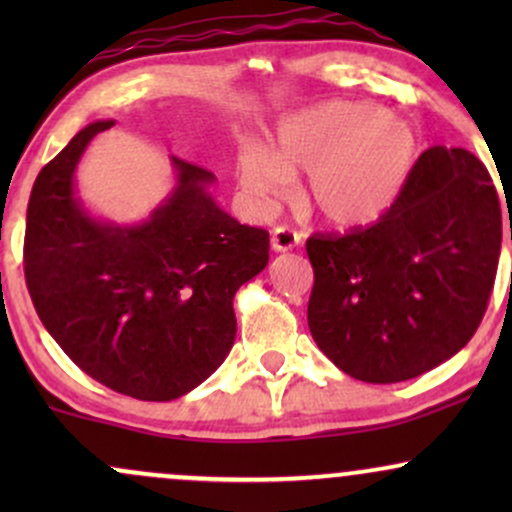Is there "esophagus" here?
Here are the masks:
<instances>
[{
  "mask_svg": "<svg viewBox=\"0 0 512 512\" xmlns=\"http://www.w3.org/2000/svg\"><path fill=\"white\" fill-rule=\"evenodd\" d=\"M301 245V233L291 231V228L279 226L272 231V250L274 252H289Z\"/></svg>",
  "mask_w": 512,
  "mask_h": 512,
  "instance_id": "1",
  "label": "esophagus"
}]
</instances>
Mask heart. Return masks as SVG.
<instances>
[{
  "label": "heart",
  "mask_w": 512,
  "mask_h": 512,
  "mask_svg": "<svg viewBox=\"0 0 512 512\" xmlns=\"http://www.w3.org/2000/svg\"><path fill=\"white\" fill-rule=\"evenodd\" d=\"M419 158L416 129L383 105L327 101L293 113L274 129L272 149L245 142L236 170L257 211H272L308 175L303 204L334 228L380 221L402 197Z\"/></svg>",
  "instance_id": "1"
}]
</instances>
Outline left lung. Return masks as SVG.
Masks as SVG:
<instances>
[{
  "label": "left lung",
  "mask_w": 512,
  "mask_h": 512,
  "mask_svg": "<svg viewBox=\"0 0 512 512\" xmlns=\"http://www.w3.org/2000/svg\"><path fill=\"white\" fill-rule=\"evenodd\" d=\"M305 250L308 327L322 354L363 383H402L477 332L501 255V204L477 156L433 146L375 226L313 236Z\"/></svg>",
  "instance_id": "left-lung-1"
}]
</instances>
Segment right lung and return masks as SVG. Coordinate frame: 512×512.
<instances>
[{"label": "right lung", "mask_w": 512, "mask_h": 512, "mask_svg": "<svg viewBox=\"0 0 512 512\" xmlns=\"http://www.w3.org/2000/svg\"><path fill=\"white\" fill-rule=\"evenodd\" d=\"M96 120L35 178L23 267L45 330L93 380L144 402L202 385L236 342L233 296L269 262V233L226 214L209 170L170 156L175 185L137 223L98 219L76 187Z\"/></svg>", "instance_id": "right-lung-1"}]
</instances>
